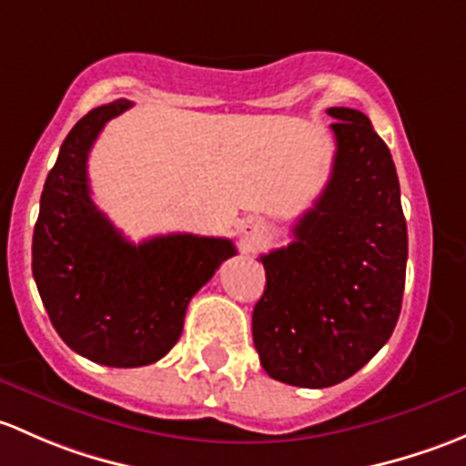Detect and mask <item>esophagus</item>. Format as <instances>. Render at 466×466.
Segmentation results:
<instances>
[{
  "mask_svg": "<svg viewBox=\"0 0 466 466\" xmlns=\"http://www.w3.org/2000/svg\"><path fill=\"white\" fill-rule=\"evenodd\" d=\"M244 233L247 235H253V233H258V224H244V228H242Z\"/></svg>",
  "mask_w": 466,
  "mask_h": 466,
  "instance_id": "1",
  "label": "esophagus"
}]
</instances>
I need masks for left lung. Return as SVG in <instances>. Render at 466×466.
<instances>
[{"label":"left lung","instance_id":"left-lung-1","mask_svg":"<svg viewBox=\"0 0 466 466\" xmlns=\"http://www.w3.org/2000/svg\"><path fill=\"white\" fill-rule=\"evenodd\" d=\"M337 152L294 242L260 256L253 345L276 381L328 388L386 345L401 311L409 233L390 150L359 109L329 107Z\"/></svg>","mask_w":466,"mask_h":466}]
</instances>
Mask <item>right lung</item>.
<instances>
[{
	"label": "right lung",
	"mask_w": 466,
	"mask_h": 466,
	"mask_svg": "<svg viewBox=\"0 0 466 466\" xmlns=\"http://www.w3.org/2000/svg\"><path fill=\"white\" fill-rule=\"evenodd\" d=\"M126 98L91 109L62 141L33 231V278L60 339L89 361H159L184 329L190 299L235 256L227 238L172 233L132 244L96 208L87 159Z\"/></svg>",
	"instance_id": "right-lung-1"
}]
</instances>
